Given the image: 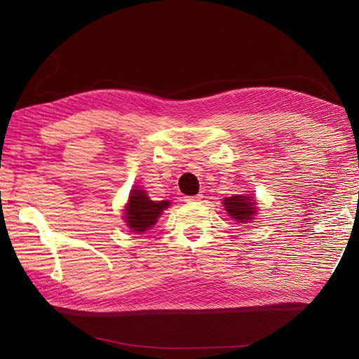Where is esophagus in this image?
Returning a JSON list of instances; mask_svg holds the SVG:
<instances>
[{
  "label": "esophagus",
  "mask_w": 359,
  "mask_h": 359,
  "mask_svg": "<svg viewBox=\"0 0 359 359\" xmlns=\"http://www.w3.org/2000/svg\"><path fill=\"white\" fill-rule=\"evenodd\" d=\"M202 199H203V194H201V193L196 194V196H187L186 198L187 202H201Z\"/></svg>",
  "instance_id": "34e87169"
}]
</instances>
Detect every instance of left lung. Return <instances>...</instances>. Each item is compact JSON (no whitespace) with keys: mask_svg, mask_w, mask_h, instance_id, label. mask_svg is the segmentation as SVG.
Returning a JSON list of instances; mask_svg holds the SVG:
<instances>
[{"mask_svg":"<svg viewBox=\"0 0 359 359\" xmlns=\"http://www.w3.org/2000/svg\"><path fill=\"white\" fill-rule=\"evenodd\" d=\"M223 206L227 214L240 223H248L250 220H253L257 211L253 196H247V194H244V196L233 194L231 198H226L223 201Z\"/></svg>","mask_w":359,"mask_h":359,"instance_id":"8db88e82","label":"left lung"}]
</instances>
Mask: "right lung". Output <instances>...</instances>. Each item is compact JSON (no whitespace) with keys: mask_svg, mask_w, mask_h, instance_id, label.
<instances>
[{"mask_svg":"<svg viewBox=\"0 0 359 359\" xmlns=\"http://www.w3.org/2000/svg\"><path fill=\"white\" fill-rule=\"evenodd\" d=\"M169 205V201H151L145 190L135 187L130 191L128 202L124 210L127 227L136 233H142L151 229Z\"/></svg>","mask_w":359,"mask_h":359,"instance_id":"add662e5","label":"right lung"}]
</instances>
